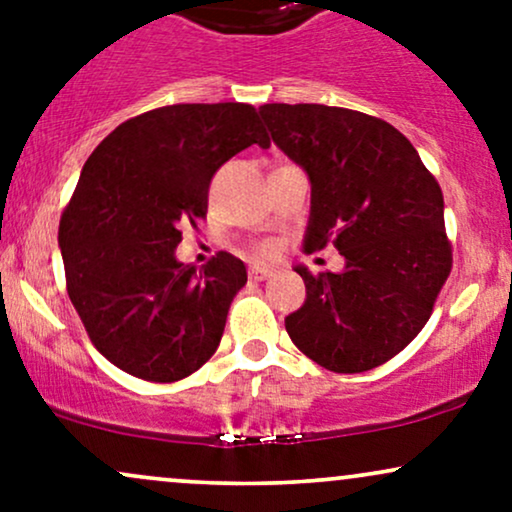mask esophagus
I'll use <instances>...</instances> for the list:
<instances>
[{
  "instance_id": "1",
  "label": "esophagus",
  "mask_w": 512,
  "mask_h": 512,
  "mask_svg": "<svg viewBox=\"0 0 512 512\" xmlns=\"http://www.w3.org/2000/svg\"><path fill=\"white\" fill-rule=\"evenodd\" d=\"M269 274H272V272H269L267 267H262V264H252V267H250V279H255V281L267 279Z\"/></svg>"
}]
</instances>
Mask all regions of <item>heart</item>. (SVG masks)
<instances>
[{
	"instance_id": "heart-1",
	"label": "heart",
	"mask_w": 512,
	"mask_h": 512,
	"mask_svg": "<svg viewBox=\"0 0 512 512\" xmlns=\"http://www.w3.org/2000/svg\"><path fill=\"white\" fill-rule=\"evenodd\" d=\"M257 255H272V248H269V245H262V248H257Z\"/></svg>"
}]
</instances>
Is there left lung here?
I'll return each mask as SVG.
<instances>
[{
    "instance_id": "1",
    "label": "left lung",
    "mask_w": 512,
    "mask_h": 512,
    "mask_svg": "<svg viewBox=\"0 0 512 512\" xmlns=\"http://www.w3.org/2000/svg\"><path fill=\"white\" fill-rule=\"evenodd\" d=\"M274 144L310 178L305 252L334 245L342 272L298 264L305 303L291 342L334 373L383 366L416 337L452 269L443 192L416 149L380 117L317 103H267Z\"/></svg>"
}]
</instances>
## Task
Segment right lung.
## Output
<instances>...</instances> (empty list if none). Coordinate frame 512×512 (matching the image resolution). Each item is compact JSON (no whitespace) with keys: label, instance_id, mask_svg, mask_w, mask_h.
I'll list each match as a JSON object with an SVG mask.
<instances>
[{"label":"right lung","instance_id":"1","mask_svg":"<svg viewBox=\"0 0 512 512\" xmlns=\"http://www.w3.org/2000/svg\"><path fill=\"white\" fill-rule=\"evenodd\" d=\"M252 144L269 146L252 105L178 103L122 122L84 163L60 221L67 293L93 346L134 378L175 383L214 356L248 272L231 252L197 272L175 248L207 216L216 170Z\"/></svg>","mask_w":512,"mask_h":512}]
</instances>
